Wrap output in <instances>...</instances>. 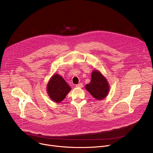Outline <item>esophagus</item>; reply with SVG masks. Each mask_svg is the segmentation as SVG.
Returning <instances> with one entry per match:
<instances>
[{
  "mask_svg": "<svg viewBox=\"0 0 153 153\" xmlns=\"http://www.w3.org/2000/svg\"><path fill=\"white\" fill-rule=\"evenodd\" d=\"M82 86H83V85H82V83H80V84H78L76 85V87H82Z\"/></svg>",
  "mask_w": 153,
  "mask_h": 153,
  "instance_id": "1",
  "label": "esophagus"
}]
</instances>
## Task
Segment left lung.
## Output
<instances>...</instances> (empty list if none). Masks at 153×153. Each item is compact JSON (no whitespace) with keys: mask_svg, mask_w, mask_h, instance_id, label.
Segmentation results:
<instances>
[{"mask_svg":"<svg viewBox=\"0 0 153 153\" xmlns=\"http://www.w3.org/2000/svg\"><path fill=\"white\" fill-rule=\"evenodd\" d=\"M91 76V81L85 85V89L97 100H102L108 92V82L98 71H94Z\"/></svg>","mask_w":153,"mask_h":153,"instance_id":"obj_1","label":"left lung"}]
</instances>
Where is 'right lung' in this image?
<instances>
[{
	"instance_id": "obj_1",
	"label": "right lung",
	"mask_w": 153,
	"mask_h": 153,
	"mask_svg": "<svg viewBox=\"0 0 153 153\" xmlns=\"http://www.w3.org/2000/svg\"><path fill=\"white\" fill-rule=\"evenodd\" d=\"M71 89L69 85L58 74H54L47 85L48 95L56 102L63 100Z\"/></svg>"
}]
</instances>
